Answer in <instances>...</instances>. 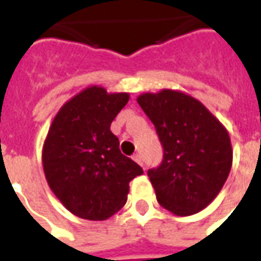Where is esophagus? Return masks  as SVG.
Instances as JSON below:
<instances>
[{
	"label": "esophagus",
	"mask_w": 261,
	"mask_h": 261,
	"mask_svg": "<svg viewBox=\"0 0 261 261\" xmlns=\"http://www.w3.org/2000/svg\"><path fill=\"white\" fill-rule=\"evenodd\" d=\"M133 159L136 161L137 164L141 165V166H142V158H141V155H140V153H136V155H133Z\"/></svg>",
	"instance_id": "esophagus-1"
}]
</instances>
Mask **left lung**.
I'll list each match as a JSON object with an SVG mask.
<instances>
[{
    "label": "left lung",
    "instance_id": "8db88e82",
    "mask_svg": "<svg viewBox=\"0 0 261 261\" xmlns=\"http://www.w3.org/2000/svg\"><path fill=\"white\" fill-rule=\"evenodd\" d=\"M164 147V159L148 170L156 200L175 215L201 211L218 196L232 166V145L222 123L185 92L162 89L137 97Z\"/></svg>",
    "mask_w": 261,
    "mask_h": 261
}]
</instances>
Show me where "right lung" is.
Segmentation results:
<instances>
[{
  "label": "right lung",
  "instance_id": "right-lung-1",
  "mask_svg": "<svg viewBox=\"0 0 261 261\" xmlns=\"http://www.w3.org/2000/svg\"><path fill=\"white\" fill-rule=\"evenodd\" d=\"M130 99L92 85L61 106L43 144L42 162L48 187L76 217L103 221L127 201L130 183L144 173L120 152L110 124Z\"/></svg>",
  "mask_w": 261,
  "mask_h": 261
}]
</instances>
